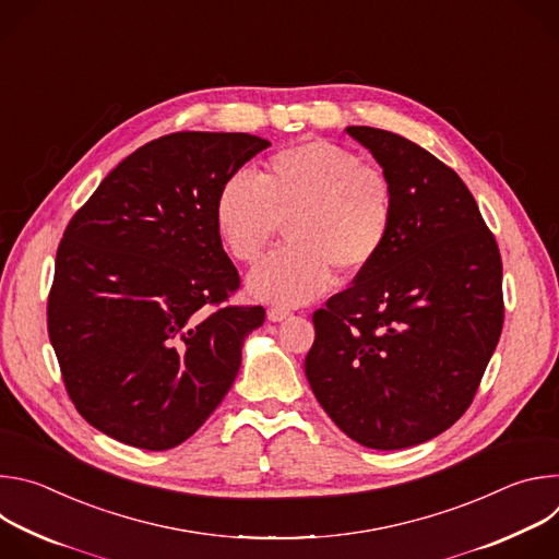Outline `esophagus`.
Masks as SVG:
<instances>
[{"mask_svg":"<svg viewBox=\"0 0 559 559\" xmlns=\"http://www.w3.org/2000/svg\"><path fill=\"white\" fill-rule=\"evenodd\" d=\"M289 316H292V311L281 309V307H270L267 309V321H272V323H283V321H287Z\"/></svg>","mask_w":559,"mask_h":559,"instance_id":"obj_1","label":"esophagus"}]
</instances>
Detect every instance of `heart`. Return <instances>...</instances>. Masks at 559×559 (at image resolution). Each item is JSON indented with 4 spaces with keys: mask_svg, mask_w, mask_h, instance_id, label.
<instances>
[{
    "mask_svg": "<svg viewBox=\"0 0 559 559\" xmlns=\"http://www.w3.org/2000/svg\"><path fill=\"white\" fill-rule=\"evenodd\" d=\"M214 225L238 263L254 265L287 225L289 248L248 278L257 300L298 307L321 296L338 270L362 274L384 250L393 225V190L360 156L330 141L276 152L261 181L231 173L214 199Z\"/></svg>",
    "mask_w": 559,
    "mask_h": 559,
    "instance_id": "1",
    "label": "heart"
}]
</instances>
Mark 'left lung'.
I'll return each mask as SVG.
<instances>
[{
	"label": "left lung",
	"instance_id": "obj_1",
	"mask_svg": "<svg viewBox=\"0 0 559 559\" xmlns=\"http://www.w3.org/2000/svg\"><path fill=\"white\" fill-rule=\"evenodd\" d=\"M393 190L380 257L313 313L305 376L352 440L395 451L447 431L500 341L502 259L462 179L418 143L349 126Z\"/></svg>",
	"mask_w": 559,
	"mask_h": 559
}]
</instances>
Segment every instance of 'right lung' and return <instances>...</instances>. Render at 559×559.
<instances>
[{
  "mask_svg": "<svg viewBox=\"0 0 559 559\" xmlns=\"http://www.w3.org/2000/svg\"><path fill=\"white\" fill-rule=\"evenodd\" d=\"M272 143L175 132L132 152L68 223L48 334L76 412L145 451L186 442L221 405L263 307L238 289L214 225L221 183Z\"/></svg>",
  "mask_w": 559,
  "mask_h": 559,
  "instance_id": "add662e5",
  "label": "right lung"
}]
</instances>
